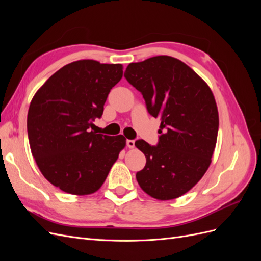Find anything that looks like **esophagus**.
<instances>
[{
  "label": "esophagus",
  "mask_w": 261,
  "mask_h": 261,
  "mask_svg": "<svg viewBox=\"0 0 261 261\" xmlns=\"http://www.w3.org/2000/svg\"><path fill=\"white\" fill-rule=\"evenodd\" d=\"M126 145H127L128 148H134V147H135V140L127 139V140H126Z\"/></svg>",
  "instance_id": "obj_1"
}]
</instances>
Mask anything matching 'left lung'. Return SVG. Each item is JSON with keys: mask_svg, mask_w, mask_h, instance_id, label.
Here are the masks:
<instances>
[{"mask_svg": "<svg viewBox=\"0 0 261 261\" xmlns=\"http://www.w3.org/2000/svg\"><path fill=\"white\" fill-rule=\"evenodd\" d=\"M124 77L143 94L149 114L161 118L156 146L135 141L146 155L138 184L155 199L177 198L211 163L219 129L215 97L191 67L168 55L130 63Z\"/></svg>", "mask_w": 261, "mask_h": 261, "instance_id": "8db88e82", "label": "left lung"}]
</instances>
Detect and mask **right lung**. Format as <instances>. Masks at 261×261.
Wrapping results in <instances>:
<instances>
[{
  "instance_id": "1",
  "label": "right lung",
  "mask_w": 261,
  "mask_h": 261,
  "mask_svg": "<svg viewBox=\"0 0 261 261\" xmlns=\"http://www.w3.org/2000/svg\"><path fill=\"white\" fill-rule=\"evenodd\" d=\"M122 76L121 64L76 61L54 73L31 100L27 116L31 153L42 175L61 191L97 192L125 147L123 135L90 130Z\"/></svg>"
}]
</instances>
